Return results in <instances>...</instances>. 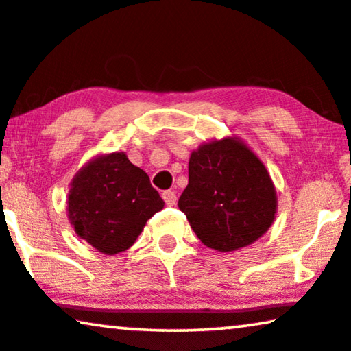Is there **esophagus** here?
Segmentation results:
<instances>
[{
  "label": "esophagus",
  "mask_w": 351,
  "mask_h": 351,
  "mask_svg": "<svg viewBox=\"0 0 351 351\" xmlns=\"http://www.w3.org/2000/svg\"><path fill=\"white\" fill-rule=\"evenodd\" d=\"M162 199H164L165 204L170 205V206H173L176 204V194L173 191H164V192H162Z\"/></svg>",
  "instance_id": "34e87169"
}]
</instances>
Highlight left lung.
<instances>
[{
  "label": "left lung",
  "instance_id": "1",
  "mask_svg": "<svg viewBox=\"0 0 351 351\" xmlns=\"http://www.w3.org/2000/svg\"><path fill=\"white\" fill-rule=\"evenodd\" d=\"M178 206L202 243L229 253L269 230L276 192L254 152L237 138H224L192 152L189 184Z\"/></svg>",
  "mask_w": 351,
  "mask_h": 351
}]
</instances>
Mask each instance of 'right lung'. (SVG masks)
<instances>
[{
	"instance_id": "1",
	"label": "right lung",
	"mask_w": 351,
	"mask_h": 351,
	"mask_svg": "<svg viewBox=\"0 0 351 351\" xmlns=\"http://www.w3.org/2000/svg\"><path fill=\"white\" fill-rule=\"evenodd\" d=\"M164 205L149 176L124 152L88 162L68 194V216L76 234L105 254L130 248L146 221Z\"/></svg>"
}]
</instances>
